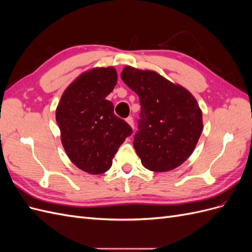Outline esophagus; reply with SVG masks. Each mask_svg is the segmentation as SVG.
<instances>
[{
  "label": "esophagus",
  "mask_w": 252,
  "mask_h": 252,
  "mask_svg": "<svg viewBox=\"0 0 252 252\" xmlns=\"http://www.w3.org/2000/svg\"><path fill=\"white\" fill-rule=\"evenodd\" d=\"M126 122H127V124L130 126V127H133V119L131 118V117H129V118H127L126 119Z\"/></svg>",
  "instance_id": "34e87169"
}]
</instances>
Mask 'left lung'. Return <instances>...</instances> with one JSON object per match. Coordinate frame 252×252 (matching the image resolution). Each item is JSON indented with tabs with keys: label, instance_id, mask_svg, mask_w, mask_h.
I'll return each mask as SVG.
<instances>
[{
	"label": "left lung",
	"instance_id": "obj_1",
	"mask_svg": "<svg viewBox=\"0 0 252 252\" xmlns=\"http://www.w3.org/2000/svg\"><path fill=\"white\" fill-rule=\"evenodd\" d=\"M121 78L140 97L133 147L143 166L156 172L177 168L191 156L203 131L195 97L154 70L125 66Z\"/></svg>",
	"mask_w": 252,
	"mask_h": 252
}]
</instances>
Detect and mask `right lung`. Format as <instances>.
I'll list each match as a JSON object with an SVG mask.
<instances>
[{"label": "right lung", "mask_w": 252, "mask_h": 252, "mask_svg": "<svg viewBox=\"0 0 252 252\" xmlns=\"http://www.w3.org/2000/svg\"><path fill=\"white\" fill-rule=\"evenodd\" d=\"M117 80L112 66L91 68L69 84L56 110L67 157L90 174L107 171L119 147L132 133L130 126L113 113V104L106 100Z\"/></svg>", "instance_id": "right-lung-1"}]
</instances>
